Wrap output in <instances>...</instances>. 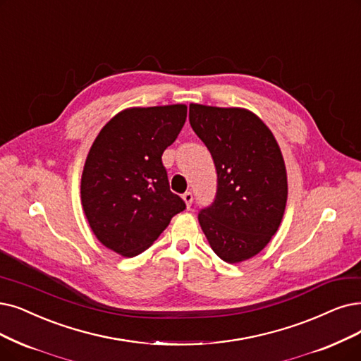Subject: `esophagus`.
<instances>
[{"instance_id": "obj_1", "label": "esophagus", "mask_w": 361, "mask_h": 361, "mask_svg": "<svg viewBox=\"0 0 361 361\" xmlns=\"http://www.w3.org/2000/svg\"><path fill=\"white\" fill-rule=\"evenodd\" d=\"M182 200L185 201V204H186V207H191V204H192V194L191 192H185L183 195H182Z\"/></svg>"}]
</instances>
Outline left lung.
Masks as SVG:
<instances>
[{
	"label": "left lung",
	"instance_id": "8db88e82",
	"mask_svg": "<svg viewBox=\"0 0 361 361\" xmlns=\"http://www.w3.org/2000/svg\"><path fill=\"white\" fill-rule=\"evenodd\" d=\"M190 123L218 173L214 201L198 213L201 229L222 261H247L271 241L284 214L287 173L279 143L244 108L191 104Z\"/></svg>",
	"mask_w": 361,
	"mask_h": 361
}]
</instances>
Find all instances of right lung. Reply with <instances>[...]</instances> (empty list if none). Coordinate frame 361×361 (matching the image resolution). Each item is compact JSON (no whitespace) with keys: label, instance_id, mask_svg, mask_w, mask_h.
<instances>
[{"label":"right lung","instance_id":"1","mask_svg":"<svg viewBox=\"0 0 361 361\" xmlns=\"http://www.w3.org/2000/svg\"><path fill=\"white\" fill-rule=\"evenodd\" d=\"M186 105L128 108L99 132L85 158L81 204L96 238L126 257L147 250L186 206L173 194L161 155Z\"/></svg>","mask_w":361,"mask_h":361}]
</instances>
